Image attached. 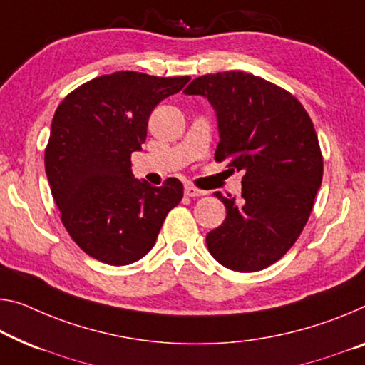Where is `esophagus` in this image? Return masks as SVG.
<instances>
[{
  "mask_svg": "<svg viewBox=\"0 0 365 365\" xmlns=\"http://www.w3.org/2000/svg\"><path fill=\"white\" fill-rule=\"evenodd\" d=\"M184 194H186L187 197H200V195H205L207 192H205V190L197 189L194 186H186V187H184Z\"/></svg>",
  "mask_w": 365,
  "mask_h": 365,
  "instance_id": "esophagus-1",
  "label": "esophagus"
}]
</instances>
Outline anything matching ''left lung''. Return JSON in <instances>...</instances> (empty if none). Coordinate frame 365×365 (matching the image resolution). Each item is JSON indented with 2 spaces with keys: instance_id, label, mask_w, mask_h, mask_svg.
<instances>
[{
  "instance_id": "left-lung-1",
  "label": "left lung",
  "mask_w": 365,
  "mask_h": 365,
  "mask_svg": "<svg viewBox=\"0 0 365 365\" xmlns=\"http://www.w3.org/2000/svg\"><path fill=\"white\" fill-rule=\"evenodd\" d=\"M184 93L207 98L217 112L215 161L245 173L240 199L215 192L227 217L207 233V248L232 271L266 269L300 237L322 186L310 115L289 91L245 71L199 76Z\"/></svg>"
}]
</instances>
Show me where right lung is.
<instances>
[{
    "mask_svg": "<svg viewBox=\"0 0 365 365\" xmlns=\"http://www.w3.org/2000/svg\"><path fill=\"white\" fill-rule=\"evenodd\" d=\"M189 80L115 71L76 88L55 110L46 148L50 190L66 232L94 259L138 261L181 202L179 179L160 187L138 181L130 156L142 150L151 110Z\"/></svg>",
    "mask_w": 365,
    "mask_h": 365,
    "instance_id": "right-lung-1",
    "label": "right lung"
}]
</instances>
